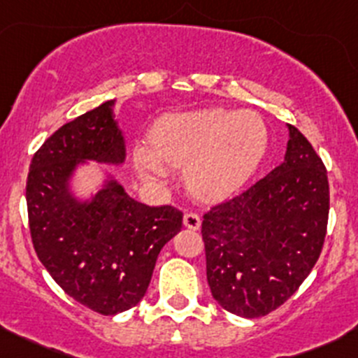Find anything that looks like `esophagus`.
<instances>
[{
	"mask_svg": "<svg viewBox=\"0 0 358 358\" xmlns=\"http://www.w3.org/2000/svg\"><path fill=\"white\" fill-rule=\"evenodd\" d=\"M182 224H184V227H187V229L196 231V229H200L201 219H200V215H198V213L187 212V213H184Z\"/></svg>",
	"mask_w": 358,
	"mask_h": 358,
	"instance_id": "obj_1",
	"label": "esophagus"
}]
</instances>
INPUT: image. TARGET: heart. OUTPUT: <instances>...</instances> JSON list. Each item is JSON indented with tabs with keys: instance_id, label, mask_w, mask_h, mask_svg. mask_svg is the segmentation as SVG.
I'll return each instance as SVG.
<instances>
[{
	"instance_id": "heart-1",
	"label": "heart",
	"mask_w": 358,
	"mask_h": 358,
	"mask_svg": "<svg viewBox=\"0 0 358 358\" xmlns=\"http://www.w3.org/2000/svg\"><path fill=\"white\" fill-rule=\"evenodd\" d=\"M268 146V129L252 110L206 108L172 113L155 125L150 148L138 146L132 162L146 180H164L169 169L189 166V184L206 196L241 187Z\"/></svg>"
}]
</instances>
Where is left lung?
I'll return each mask as SVG.
<instances>
[{
  "mask_svg": "<svg viewBox=\"0 0 358 358\" xmlns=\"http://www.w3.org/2000/svg\"><path fill=\"white\" fill-rule=\"evenodd\" d=\"M288 134L285 160L201 224L212 296L246 319L267 315L300 288L326 238V167L296 127L288 124Z\"/></svg>",
  "mask_w": 358,
  "mask_h": 358,
  "instance_id": "obj_1",
  "label": "left lung"
}]
</instances>
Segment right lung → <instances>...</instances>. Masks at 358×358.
<instances>
[{"label":"right lung","instance_id":"right-lung-1","mask_svg":"<svg viewBox=\"0 0 358 358\" xmlns=\"http://www.w3.org/2000/svg\"><path fill=\"white\" fill-rule=\"evenodd\" d=\"M108 99L44 141L29 169V227L38 259L58 286L101 315L141 301L158 253L182 227L174 206H148L125 193L103 165L125 164V139ZM99 163L102 180L80 195L75 179Z\"/></svg>","mask_w":358,"mask_h":358}]
</instances>
